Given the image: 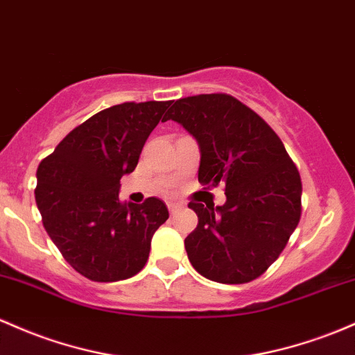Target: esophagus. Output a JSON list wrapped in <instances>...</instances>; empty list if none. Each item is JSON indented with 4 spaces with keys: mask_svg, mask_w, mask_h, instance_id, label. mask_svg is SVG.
Instances as JSON below:
<instances>
[{
    "mask_svg": "<svg viewBox=\"0 0 355 355\" xmlns=\"http://www.w3.org/2000/svg\"><path fill=\"white\" fill-rule=\"evenodd\" d=\"M166 205H168L170 214H175V212H177V210H180L182 207H184V205L177 204V202H168V204H166Z\"/></svg>",
    "mask_w": 355,
    "mask_h": 355,
    "instance_id": "esophagus-1",
    "label": "esophagus"
}]
</instances>
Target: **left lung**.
Masks as SVG:
<instances>
[{
    "label": "left lung",
    "mask_w": 355,
    "mask_h": 355,
    "mask_svg": "<svg viewBox=\"0 0 355 355\" xmlns=\"http://www.w3.org/2000/svg\"><path fill=\"white\" fill-rule=\"evenodd\" d=\"M177 121L200 146L198 182L225 185L224 205L192 200L198 224L185 239L190 263L207 279L249 283L278 259L302 216V178L270 124L229 94L175 101Z\"/></svg>",
    "instance_id": "obj_1"
}]
</instances>
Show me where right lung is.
Here are the masks:
<instances>
[{"label":"right lung","mask_w":355,"mask_h":355,"mask_svg":"<svg viewBox=\"0 0 355 355\" xmlns=\"http://www.w3.org/2000/svg\"><path fill=\"white\" fill-rule=\"evenodd\" d=\"M170 101L123 103L73 128L37 170L35 200L45 231L77 272L92 282L143 270L151 237L168 219L159 198L119 200V180L138 165Z\"/></svg>","instance_id":"right-lung-1"}]
</instances>
